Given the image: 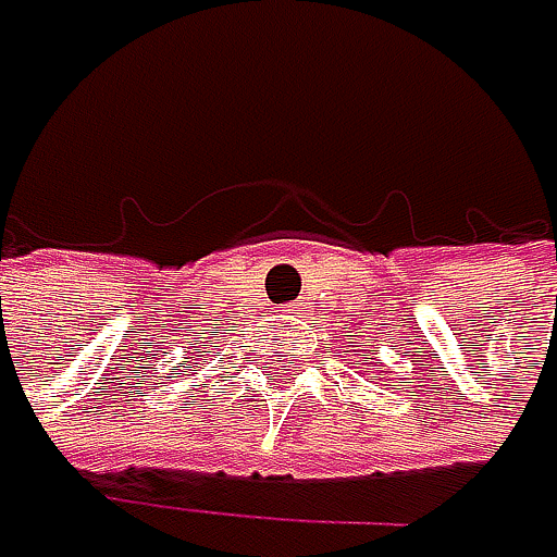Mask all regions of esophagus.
Masks as SVG:
<instances>
[{
  "instance_id": "1",
  "label": "esophagus",
  "mask_w": 557,
  "mask_h": 557,
  "mask_svg": "<svg viewBox=\"0 0 557 557\" xmlns=\"http://www.w3.org/2000/svg\"><path fill=\"white\" fill-rule=\"evenodd\" d=\"M292 318H298V311H292Z\"/></svg>"
}]
</instances>
